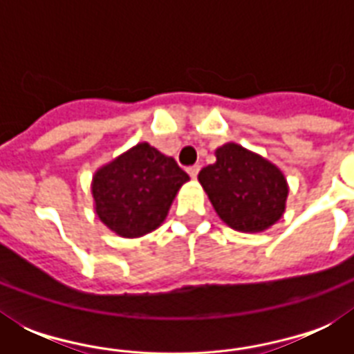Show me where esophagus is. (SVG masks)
Here are the masks:
<instances>
[{"label": "esophagus", "instance_id": "obj_1", "mask_svg": "<svg viewBox=\"0 0 354 354\" xmlns=\"http://www.w3.org/2000/svg\"><path fill=\"white\" fill-rule=\"evenodd\" d=\"M198 172H200V167L198 165H193V167H189V169H187V174L191 178L198 176Z\"/></svg>", "mask_w": 354, "mask_h": 354}]
</instances>
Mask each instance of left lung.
<instances>
[{
    "mask_svg": "<svg viewBox=\"0 0 354 354\" xmlns=\"http://www.w3.org/2000/svg\"><path fill=\"white\" fill-rule=\"evenodd\" d=\"M215 156V163L200 171L198 182L222 222L244 233L274 226L286 207L285 174L272 161L236 143L222 145Z\"/></svg>",
    "mask_w": 354,
    "mask_h": 354,
    "instance_id": "8db88e82",
    "label": "left lung"
}]
</instances>
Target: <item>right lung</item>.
I'll use <instances>...</instances> for the list:
<instances>
[{
    "mask_svg": "<svg viewBox=\"0 0 354 354\" xmlns=\"http://www.w3.org/2000/svg\"><path fill=\"white\" fill-rule=\"evenodd\" d=\"M187 180L174 158L149 143H138L95 172L91 182L95 213L119 236H143L161 226Z\"/></svg>",
    "mask_w": 354,
    "mask_h": 354,
    "instance_id": "right-lung-1",
    "label": "right lung"
}]
</instances>
